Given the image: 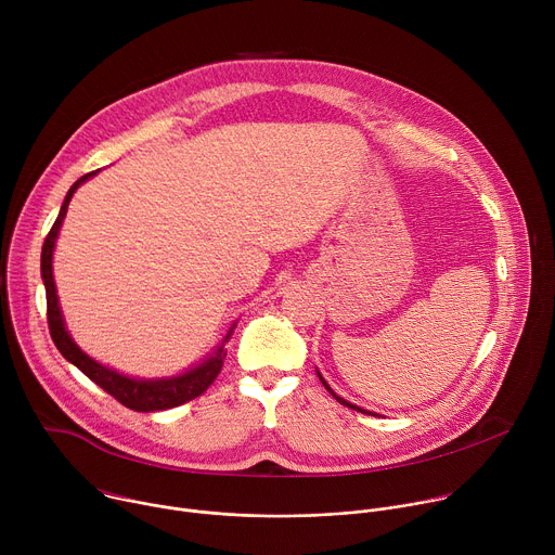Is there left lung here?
<instances>
[{
	"label": "left lung",
	"mask_w": 555,
	"mask_h": 555,
	"mask_svg": "<svg viewBox=\"0 0 555 555\" xmlns=\"http://www.w3.org/2000/svg\"><path fill=\"white\" fill-rule=\"evenodd\" d=\"M315 373H319V371H315ZM319 377H321V382H323V384H325V388H327V390H330V392H332V395H334V398H336V400H338V402H340V404H345V406H349V409H353V411H358V413H364V415H373V413H371V411H364V409H360V406H356V404H351V402H347V400H343V398H340V395H336V392H334V390H332V386H330V384H327V382H325V377H323V375H321V373H319Z\"/></svg>",
	"instance_id": "obj_1"
}]
</instances>
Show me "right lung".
Returning <instances> with one entry per match:
<instances>
[{"mask_svg": "<svg viewBox=\"0 0 555 555\" xmlns=\"http://www.w3.org/2000/svg\"><path fill=\"white\" fill-rule=\"evenodd\" d=\"M99 171L86 173L83 178H78L59 210L56 221L52 223L43 248H41V279L46 285V302H48V327H50V336L56 345V349L61 351V356L72 362L78 371H83L94 384H99L103 390H107L112 398H116L122 406L138 411V413H151V411H167V409H176L180 404H186L199 395L215 382V377L219 375L221 366H223V358H225V349L223 345L230 340L232 332L236 325H232L228 330V334L223 336V340L212 349V353H208L199 364L191 366L189 371L173 375V377H129L116 369H109L101 362H96L94 358H90L81 347L74 343V338L69 336L63 313H61V305H59V296H56V285H54V276H52V255H54V246H56V236L61 230V223L65 219L67 206L72 195L76 193V189L81 186L83 182H88L90 178H94Z\"/></svg>", "mask_w": 555, "mask_h": 555, "instance_id": "obj_1", "label": "right lung"}]
</instances>
